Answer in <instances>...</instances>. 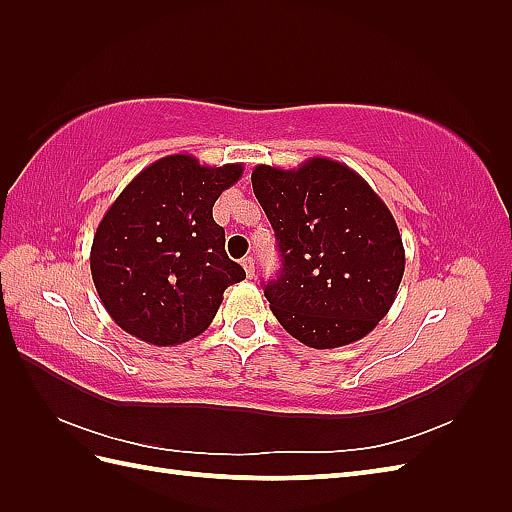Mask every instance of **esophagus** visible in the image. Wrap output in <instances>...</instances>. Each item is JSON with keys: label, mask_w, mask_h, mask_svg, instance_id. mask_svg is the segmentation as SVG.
<instances>
[{"label": "esophagus", "mask_w": 512, "mask_h": 512, "mask_svg": "<svg viewBox=\"0 0 512 512\" xmlns=\"http://www.w3.org/2000/svg\"><path fill=\"white\" fill-rule=\"evenodd\" d=\"M242 266H244V270H246V277L253 279V277H255V259H253V257H244V259H242Z\"/></svg>", "instance_id": "34e87169"}]
</instances>
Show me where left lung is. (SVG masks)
I'll return each instance as SVG.
<instances>
[{"label":"left lung","instance_id":"left-lung-1","mask_svg":"<svg viewBox=\"0 0 512 512\" xmlns=\"http://www.w3.org/2000/svg\"><path fill=\"white\" fill-rule=\"evenodd\" d=\"M255 198L273 224L281 273L264 295L288 334L332 350L372 332L394 306L405 246L380 195L343 162L257 165Z\"/></svg>","mask_w":512,"mask_h":512}]
</instances>
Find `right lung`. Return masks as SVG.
Listing matches in <instances>:
<instances>
[{"mask_svg": "<svg viewBox=\"0 0 512 512\" xmlns=\"http://www.w3.org/2000/svg\"><path fill=\"white\" fill-rule=\"evenodd\" d=\"M242 173V162L209 167L191 154H171L121 191L90 250L96 292L118 328L158 347L209 328L224 290L246 279L213 220L215 200Z\"/></svg>", "mask_w": 512, "mask_h": 512, "instance_id": "right-lung-1", "label": "right lung"}]
</instances>
